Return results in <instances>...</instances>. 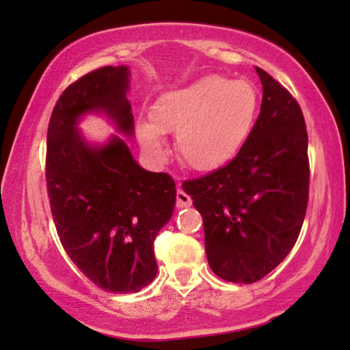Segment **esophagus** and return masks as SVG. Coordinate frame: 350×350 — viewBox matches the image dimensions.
Segmentation results:
<instances>
[{
	"instance_id": "1",
	"label": "esophagus",
	"mask_w": 350,
	"mask_h": 350,
	"mask_svg": "<svg viewBox=\"0 0 350 350\" xmlns=\"http://www.w3.org/2000/svg\"><path fill=\"white\" fill-rule=\"evenodd\" d=\"M175 199H176L175 200L176 208H186V207H191V205H193V199H191L189 196L186 194L185 191H181V189L176 191Z\"/></svg>"
}]
</instances>
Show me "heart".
Masks as SVG:
<instances>
[{"label": "heart", "mask_w": 350, "mask_h": 350, "mask_svg": "<svg viewBox=\"0 0 350 350\" xmlns=\"http://www.w3.org/2000/svg\"><path fill=\"white\" fill-rule=\"evenodd\" d=\"M260 95L243 79L204 76L162 94L151 107V122L137 124L145 151L165 156L161 132H176V150L196 170H215L232 161L252 135Z\"/></svg>", "instance_id": "heart-1"}]
</instances>
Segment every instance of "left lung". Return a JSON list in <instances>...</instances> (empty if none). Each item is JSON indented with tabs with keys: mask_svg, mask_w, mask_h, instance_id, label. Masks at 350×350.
<instances>
[{
	"mask_svg": "<svg viewBox=\"0 0 350 350\" xmlns=\"http://www.w3.org/2000/svg\"><path fill=\"white\" fill-rule=\"evenodd\" d=\"M261 113L252 135L226 165L186 181L202 217L212 271L253 284L284 261L303 226L309 200L308 131L284 85L256 68Z\"/></svg>",
	"mask_w": 350,
	"mask_h": 350,
	"instance_id": "left-lung-1",
	"label": "left lung"
}]
</instances>
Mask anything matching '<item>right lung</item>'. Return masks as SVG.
I'll list each match as a JSON object with an SVG mask.
<instances>
[{
	"mask_svg": "<svg viewBox=\"0 0 350 350\" xmlns=\"http://www.w3.org/2000/svg\"><path fill=\"white\" fill-rule=\"evenodd\" d=\"M127 89V66L90 71L64 90L47 127L46 186L57 234L78 269L111 293H137L154 280L152 243L176 193L169 174L142 169L119 137L90 148L76 131L79 116L102 109L131 135Z\"/></svg>",
	"mask_w": 350,
	"mask_h": 350,
	"instance_id": "add662e5",
	"label": "right lung"
}]
</instances>
